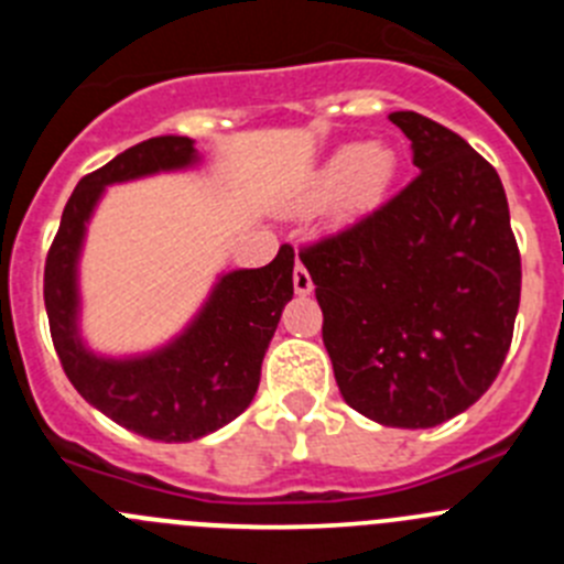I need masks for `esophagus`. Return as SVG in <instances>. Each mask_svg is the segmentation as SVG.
<instances>
[{
  "instance_id": "34e87169",
  "label": "esophagus",
  "mask_w": 564,
  "mask_h": 564,
  "mask_svg": "<svg viewBox=\"0 0 564 564\" xmlns=\"http://www.w3.org/2000/svg\"><path fill=\"white\" fill-rule=\"evenodd\" d=\"M293 291H296L299 296H307V293H313V279L302 262H296V268H293Z\"/></svg>"
}]
</instances>
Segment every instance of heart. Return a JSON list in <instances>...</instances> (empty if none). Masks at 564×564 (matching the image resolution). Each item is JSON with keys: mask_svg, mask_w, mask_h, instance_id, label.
<instances>
[{"mask_svg": "<svg viewBox=\"0 0 564 564\" xmlns=\"http://www.w3.org/2000/svg\"><path fill=\"white\" fill-rule=\"evenodd\" d=\"M401 158L383 141L344 143L333 149L325 163L311 174L305 192L299 194L296 208L318 212L333 206L338 223L364 220L378 212L395 186Z\"/></svg>", "mask_w": 564, "mask_h": 564, "instance_id": "heart-1", "label": "heart"}]
</instances>
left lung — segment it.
Wrapping results in <instances>:
<instances>
[{
  "label": "left lung",
  "mask_w": 564,
  "mask_h": 564,
  "mask_svg": "<svg viewBox=\"0 0 564 564\" xmlns=\"http://www.w3.org/2000/svg\"><path fill=\"white\" fill-rule=\"evenodd\" d=\"M390 121L421 174L299 259L344 401L383 426L430 430L495 383L520 307V251L495 166L432 118Z\"/></svg>",
  "instance_id": "8db88e82"
}]
</instances>
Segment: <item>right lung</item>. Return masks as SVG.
Returning a JSON list of instances; mask_svg holds the SVG:
<instances>
[{"label": "right lung", "mask_w": 564, "mask_h": 564, "mask_svg": "<svg viewBox=\"0 0 564 564\" xmlns=\"http://www.w3.org/2000/svg\"><path fill=\"white\" fill-rule=\"evenodd\" d=\"M200 163L192 138L161 134L127 149L69 194L44 265V307L69 383L87 403L134 435L186 443L212 435L248 410L279 316L293 299V248L265 268L217 276L212 293L172 341L138 356H101L82 336L78 262L93 212L107 186Z\"/></svg>", "instance_id": "1"}]
</instances>
